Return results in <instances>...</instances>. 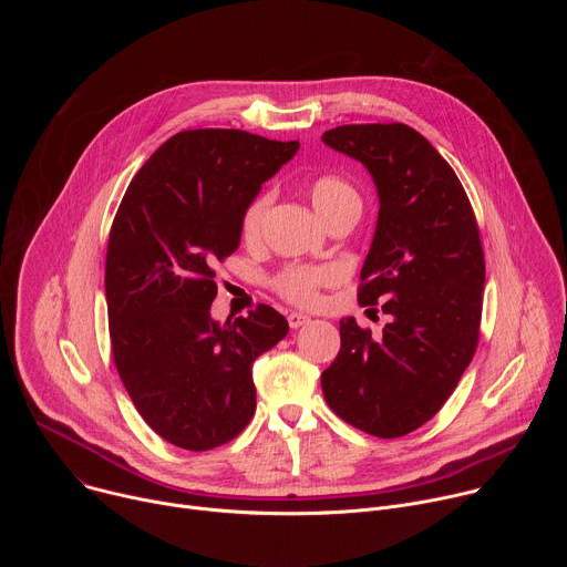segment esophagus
I'll list each match as a JSON object with an SVG mask.
<instances>
[{
	"label": "esophagus",
	"instance_id": "1",
	"mask_svg": "<svg viewBox=\"0 0 567 567\" xmlns=\"http://www.w3.org/2000/svg\"><path fill=\"white\" fill-rule=\"evenodd\" d=\"M287 320H289V328H291V330H298V328L305 326V322H309V316H305V313H300V311H291V313L287 316Z\"/></svg>",
	"mask_w": 567,
	"mask_h": 567
}]
</instances>
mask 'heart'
Wrapping results in <instances>:
<instances>
[{
	"label": "heart",
	"instance_id": "obj_1",
	"mask_svg": "<svg viewBox=\"0 0 567 567\" xmlns=\"http://www.w3.org/2000/svg\"><path fill=\"white\" fill-rule=\"evenodd\" d=\"M307 195L322 221H330L341 213H361V195L348 179L337 175H322L311 179L307 186ZM271 202V193H260L247 206L245 215H241V235H245L247 241H256L260 237ZM339 280L341 269L334 265H287L274 276L271 287L285 300L311 307L318 302L322 287H332Z\"/></svg>",
	"mask_w": 567,
	"mask_h": 567
}]
</instances>
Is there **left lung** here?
Masks as SVG:
<instances>
[{"label":"left lung","instance_id":"1","mask_svg":"<svg viewBox=\"0 0 567 567\" xmlns=\"http://www.w3.org/2000/svg\"><path fill=\"white\" fill-rule=\"evenodd\" d=\"M368 168L379 217L359 302L392 316L381 337L341 320V350L320 374L328 406L374 437L426 424L455 390L480 337L484 254L471 202L442 154L403 123L322 134Z\"/></svg>","mask_w":567,"mask_h":567}]
</instances>
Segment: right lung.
<instances>
[{"label": "right lung", "instance_id": "obj_1", "mask_svg": "<svg viewBox=\"0 0 567 567\" xmlns=\"http://www.w3.org/2000/svg\"><path fill=\"white\" fill-rule=\"evenodd\" d=\"M245 130H186L136 173L116 210L105 262L112 354L145 424L186 451L237 437L256 413L254 361L282 341L269 305L210 318L215 265L241 237V215L298 152Z\"/></svg>", "mask_w": 567, "mask_h": 567}]
</instances>
